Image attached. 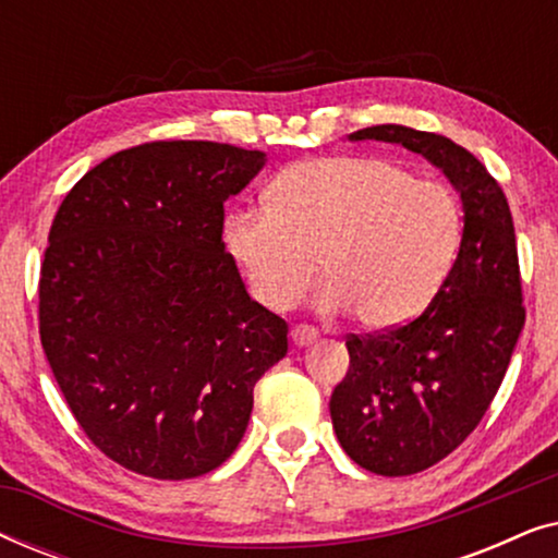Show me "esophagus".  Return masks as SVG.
Wrapping results in <instances>:
<instances>
[{
	"mask_svg": "<svg viewBox=\"0 0 558 558\" xmlns=\"http://www.w3.org/2000/svg\"><path fill=\"white\" fill-rule=\"evenodd\" d=\"M319 338V332L312 325H294L292 327V340L294 345H312Z\"/></svg>",
	"mask_w": 558,
	"mask_h": 558,
	"instance_id": "esophagus-1",
	"label": "esophagus"
}]
</instances>
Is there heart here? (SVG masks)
<instances>
[{"label": "heart", "mask_w": 558, "mask_h": 558, "mask_svg": "<svg viewBox=\"0 0 558 558\" xmlns=\"http://www.w3.org/2000/svg\"><path fill=\"white\" fill-rule=\"evenodd\" d=\"M226 243L251 292L271 310L300 302L323 274L325 307H353L373 330L416 317L462 243V208L445 182L414 180L380 157L335 155L289 165L269 208L235 210Z\"/></svg>", "instance_id": "obj_1"}]
</instances>
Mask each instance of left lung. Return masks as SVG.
I'll return each mask as SVG.
<instances>
[{
	"label": "left lung",
	"instance_id": "1",
	"mask_svg": "<svg viewBox=\"0 0 558 558\" xmlns=\"http://www.w3.org/2000/svg\"><path fill=\"white\" fill-rule=\"evenodd\" d=\"M350 140L401 144L429 159L464 208L460 254L422 315L345 338L350 368L330 416L350 460L384 477L422 472L483 422L525 323L515 228L498 180L452 140L401 124Z\"/></svg>",
	"mask_w": 558,
	"mask_h": 558
}]
</instances>
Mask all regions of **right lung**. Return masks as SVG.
Masks as SVG:
<instances>
[{
	"instance_id": "obj_1",
	"label": "right lung",
	"mask_w": 558,
	"mask_h": 558,
	"mask_svg": "<svg viewBox=\"0 0 558 558\" xmlns=\"http://www.w3.org/2000/svg\"><path fill=\"white\" fill-rule=\"evenodd\" d=\"M264 151L147 142L88 170L52 218L40 342L96 449L155 480L223 464L289 327L254 302L223 243V203Z\"/></svg>"
}]
</instances>
